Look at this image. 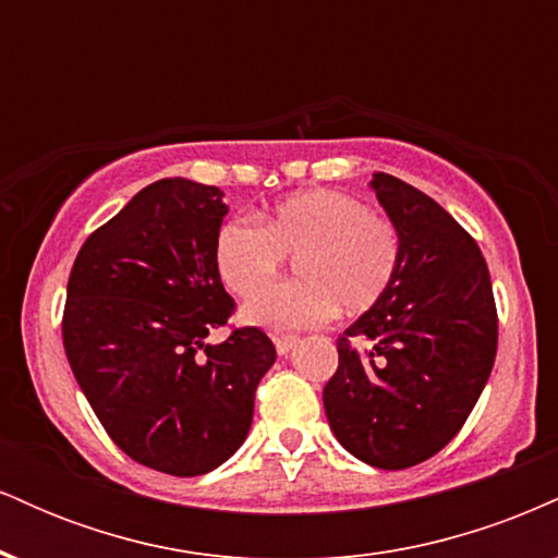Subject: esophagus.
Segmentation results:
<instances>
[{
    "instance_id": "1",
    "label": "esophagus",
    "mask_w": 558,
    "mask_h": 558,
    "mask_svg": "<svg viewBox=\"0 0 558 558\" xmlns=\"http://www.w3.org/2000/svg\"><path fill=\"white\" fill-rule=\"evenodd\" d=\"M272 343H275V351L283 356L293 349V345H296V336H288V332H286V336H272Z\"/></svg>"
}]
</instances>
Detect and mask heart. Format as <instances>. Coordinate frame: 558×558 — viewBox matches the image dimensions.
<instances>
[{
	"mask_svg": "<svg viewBox=\"0 0 558 558\" xmlns=\"http://www.w3.org/2000/svg\"><path fill=\"white\" fill-rule=\"evenodd\" d=\"M283 258L298 259L300 280L262 292ZM401 262V235L362 198L332 189L286 196L257 222L228 220L217 230L215 265L235 296H257L243 319L275 332L317 328L336 306L349 315L386 296Z\"/></svg>",
	"mask_w": 558,
	"mask_h": 558,
	"instance_id": "obj_1",
	"label": "heart"
}]
</instances>
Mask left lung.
<instances>
[{"label":"left lung","instance_id":"1","mask_svg":"<svg viewBox=\"0 0 558 558\" xmlns=\"http://www.w3.org/2000/svg\"><path fill=\"white\" fill-rule=\"evenodd\" d=\"M373 189L401 235L399 272L336 341L323 403L345 451L377 470H407L435 457L475 409L496 360L498 315L475 239L388 172H375Z\"/></svg>","mask_w":558,"mask_h":558}]
</instances>
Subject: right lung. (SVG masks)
Masks as SVG:
<instances>
[{"label":"right lung","mask_w":558,"mask_h":558,"mask_svg":"<svg viewBox=\"0 0 558 558\" xmlns=\"http://www.w3.org/2000/svg\"><path fill=\"white\" fill-rule=\"evenodd\" d=\"M226 215L217 185L165 178L96 228L70 270V369L114 446L165 475H204L239 451L275 362L259 328L204 343L235 312L215 265Z\"/></svg>","instance_id":"obj_1"}]
</instances>
